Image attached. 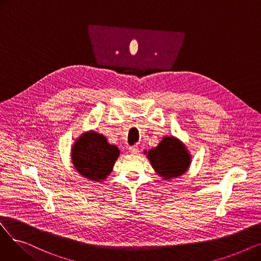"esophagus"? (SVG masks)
<instances>
[{
	"label": "esophagus",
	"mask_w": 261,
	"mask_h": 261,
	"mask_svg": "<svg viewBox=\"0 0 261 261\" xmlns=\"http://www.w3.org/2000/svg\"><path fill=\"white\" fill-rule=\"evenodd\" d=\"M129 151L133 154H138L139 153V148H138V146H131L129 148Z\"/></svg>",
	"instance_id": "esophagus-1"
}]
</instances>
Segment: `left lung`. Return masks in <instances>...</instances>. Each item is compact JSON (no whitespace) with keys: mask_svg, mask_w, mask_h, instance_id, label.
<instances>
[{"mask_svg":"<svg viewBox=\"0 0 261 261\" xmlns=\"http://www.w3.org/2000/svg\"><path fill=\"white\" fill-rule=\"evenodd\" d=\"M148 159L164 180L183 174L190 164V155L185 146L172 136L164 138L158 147L149 150Z\"/></svg>","mask_w":261,"mask_h":261,"instance_id":"1","label":"left lung"}]
</instances>
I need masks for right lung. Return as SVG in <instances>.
<instances>
[{
	"label": "right lung",
	"mask_w": 261,
	"mask_h": 261,
	"mask_svg": "<svg viewBox=\"0 0 261 261\" xmlns=\"http://www.w3.org/2000/svg\"><path fill=\"white\" fill-rule=\"evenodd\" d=\"M118 156V148L108 144L102 134L94 131L82 134L72 148V161L76 170L86 179L96 182L110 174Z\"/></svg>",
	"instance_id": "add662e5"
}]
</instances>
